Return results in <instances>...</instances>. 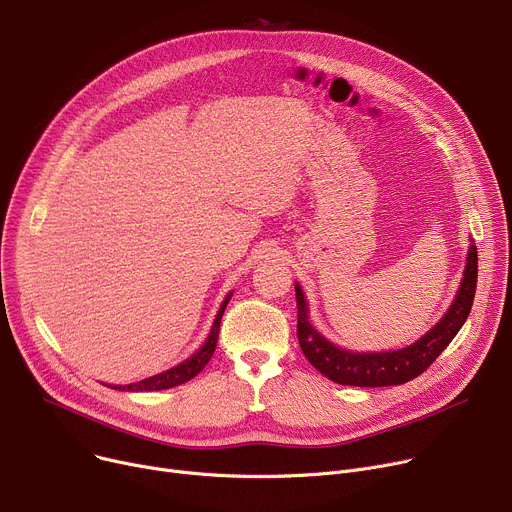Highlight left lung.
I'll list each match as a JSON object with an SVG mask.
<instances>
[{
	"label": "left lung",
	"instance_id": "obj_1",
	"mask_svg": "<svg viewBox=\"0 0 512 512\" xmlns=\"http://www.w3.org/2000/svg\"><path fill=\"white\" fill-rule=\"evenodd\" d=\"M477 287V248L469 237L463 279L444 316L415 343L390 351H351L328 341L310 320L306 293L295 281L297 339L308 362L328 380L347 386H395L426 372L465 324Z\"/></svg>",
	"mask_w": 512,
	"mask_h": 512
}]
</instances>
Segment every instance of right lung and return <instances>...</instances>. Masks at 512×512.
Here are the masks:
<instances>
[{
    "label": "right lung",
    "mask_w": 512,
    "mask_h": 512,
    "mask_svg": "<svg viewBox=\"0 0 512 512\" xmlns=\"http://www.w3.org/2000/svg\"><path fill=\"white\" fill-rule=\"evenodd\" d=\"M233 291H229L223 299V304L213 320V326H210L208 335L204 339V343L200 345V349H196L190 357H186L184 362H179L177 366L165 370V372H159L155 376H148L144 380H138V382H130V384H105L109 388H115V390H128V393H150V390H165V388H173V386H179L184 384L188 380H192L196 374H200L204 370V366L210 362V357H213L215 353V347H217V339H219V326H221V318H223V312L229 304Z\"/></svg>",
    "instance_id": "obj_1"
}]
</instances>
